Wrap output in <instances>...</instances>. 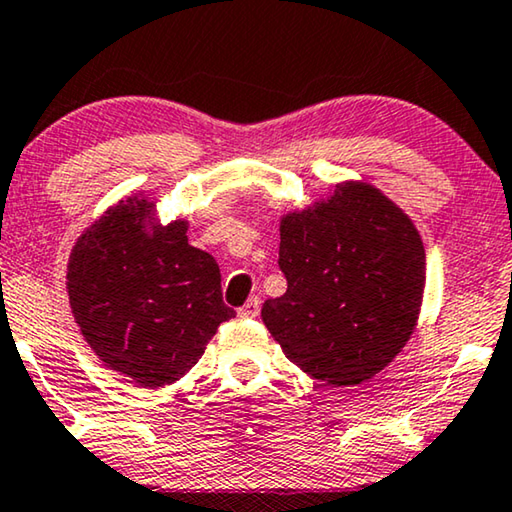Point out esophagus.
Returning <instances> with one entry per match:
<instances>
[{
  "label": "esophagus",
  "mask_w": 512,
  "mask_h": 512,
  "mask_svg": "<svg viewBox=\"0 0 512 512\" xmlns=\"http://www.w3.org/2000/svg\"><path fill=\"white\" fill-rule=\"evenodd\" d=\"M239 315H241V318H257V315H259V299L250 297L246 304L239 308Z\"/></svg>",
  "instance_id": "esophagus-1"
}]
</instances>
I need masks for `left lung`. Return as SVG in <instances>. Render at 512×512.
Listing matches in <instances>:
<instances>
[{
  "label": "left lung",
  "instance_id": "1",
  "mask_svg": "<svg viewBox=\"0 0 512 512\" xmlns=\"http://www.w3.org/2000/svg\"><path fill=\"white\" fill-rule=\"evenodd\" d=\"M287 292L262 320L315 380L359 385L385 369L420 318L427 259L413 220L364 181L280 218Z\"/></svg>",
  "mask_w": 512,
  "mask_h": 512
}]
</instances>
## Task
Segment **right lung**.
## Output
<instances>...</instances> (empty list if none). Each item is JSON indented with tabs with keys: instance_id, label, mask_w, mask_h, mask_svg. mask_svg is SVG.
I'll return each instance as SVG.
<instances>
[{
	"instance_id": "right-lung-1",
	"label": "right lung",
	"mask_w": 512,
	"mask_h": 512,
	"mask_svg": "<svg viewBox=\"0 0 512 512\" xmlns=\"http://www.w3.org/2000/svg\"><path fill=\"white\" fill-rule=\"evenodd\" d=\"M187 220L160 225L143 194L106 208L67 264L76 325L109 369L148 390L181 380L234 318L215 259L187 243Z\"/></svg>"
}]
</instances>
